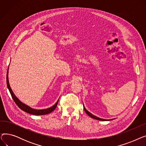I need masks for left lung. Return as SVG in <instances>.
<instances>
[{"instance_id": "left-lung-1", "label": "left lung", "mask_w": 146, "mask_h": 146, "mask_svg": "<svg viewBox=\"0 0 146 146\" xmlns=\"http://www.w3.org/2000/svg\"><path fill=\"white\" fill-rule=\"evenodd\" d=\"M83 108H84V110H85V111L86 112V113L88 115H89V117H90L91 118H94V119H98V120H99V121H110V120H111V119H105L100 118L97 117H96V116L94 115L93 114H92L90 112H89L88 110H86V108H85V106H84V105H83Z\"/></svg>"}]
</instances>
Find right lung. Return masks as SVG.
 <instances>
[{"mask_svg": "<svg viewBox=\"0 0 146 146\" xmlns=\"http://www.w3.org/2000/svg\"><path fill=\"white\" fill-rule=\"evenodd\" d=\"M8 70H9V67H8V68H7V74H6V83H7V88H8V89L10 92L11 95L12 96V99H13V101H15V103H16V104L18 105V106L21 110H22V111H24L27 113H29L30 114L36 115H42L48 114V113L52 112L56 109V108L57 107V105L58 104V100L52 106L50 107V108H49L45 109V110H35V109L31 108V107H29V106L24 104V103H22L21 101H20L18 99V98L15 95V94L13 92V91L12 90V89L11 88L9 83V80H8Z\"/></svg>", "mask_w": 146, "mask_h": 146, "instance_id": "1", "label": "right lung"}]
</instances>
